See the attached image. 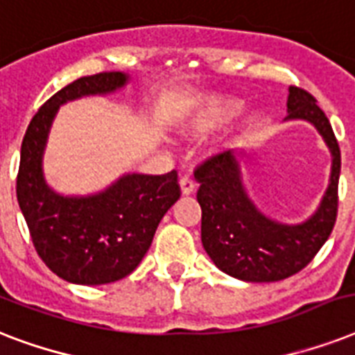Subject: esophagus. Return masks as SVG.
<instances>
[{
  "label": "esophagus",
  "mask_w": 355,
  "mask_h": 355,
  "mask_svg": "<svg viewBox=\"0 0 355 355\" xmlns=\"http://www.w3.org/2000/svg\"><path fill=\"white\" fill-rule=\"evenodd\" d=\"M178 184H180V191H182V195H189L195 191V182L189 177H182Z\"/></svg>",
  "instance_id": "esophagus-1"
}]
</instances>
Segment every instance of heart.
Wrapping results in <instances>:
<instances>
[{"label":"heart","mask_w":355,"mask_h":355,"mask_svg":"<svg viewBox=\"0 0 355 355\" xmlns=\"http://www.w3.org/2000/svg\"><path fill=\"white\" fill-rule=\"evenodd\" d=\"M245 103L239 97L232 96H208L193 108L188 119L182 125V134L189 138H200L206 134L214 132L217 128L225 127L241 114ZM263 119V112L254 110L245 118L241 128L248 130L259 125Z\"/></svg>","instance_id":"1"}]
</instances>
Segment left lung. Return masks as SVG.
<instances>
[{"label": "left lung", "instance_id": "8db88e82", "mask_svg": "<svg viewBox=\"0 0 355 355\" xmlns=\"http://www.w3.org/2000/svg\"><path fill=\"white\" fill-rule=\"evenodd\" d=\"M286 121H306L322 136L331 155L330 180L317 210L300 223H282L258 208L245 186L252 153L214 156L195 171L202 223V247L217 269L237 280L278 282L297 275L330 237L337 217L341 150L324 112L308 92L289 86Z\"/></svg>", "mask_w": 355, "mask_h": 355}]
</instances>
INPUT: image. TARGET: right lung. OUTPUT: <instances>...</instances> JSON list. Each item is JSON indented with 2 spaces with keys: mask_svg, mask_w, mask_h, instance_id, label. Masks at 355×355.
Instances as JSON below:
<instances>
[{
  "mask_svg": "<svg viewBox=\"0 0 355 355\" xmlns=\"http://www.w3.org/2000/svg\"><path fill=\"white\" fill-rule=\"evenodd\" d=\"M130 83L123 71L90 75L57 92L31 119L21 141L18 195L36 252L62 280L112 284L130 275L149 250L156 228L180 197L177 171L125 173L101 191L66 195L51 188L44 155L58 108L83 97L110 96Z\"/></svg>",
  "mask_w": 355,
  "mask_h": 355,
  "instance_id": "1",
  "label": "right lung"
}]
</instances>
